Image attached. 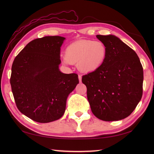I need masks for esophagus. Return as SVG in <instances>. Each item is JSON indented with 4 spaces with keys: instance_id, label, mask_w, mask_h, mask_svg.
<instances>
[{
    "instance_id": "1",
    "label": "esophagus",
    "mask_w": 154,
    "mask_h": 154,
    "mask_svg": "<svg viewBox=\"0 0 154 154\" xmlns=\"http://www.w3.org/2000/svg\"><path fill=\"white\" fill-rule=\"evenodd\" d=\"M78 77H79V81L81 82V79H82V76H81V75H78Z\"/></svg>"
}]
</instances>
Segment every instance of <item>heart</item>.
<instances>
[{
    "mask_svg": "<svg viewBox=\"0 0 154 154\" xmlns=\"http://www.w3.org/2000/svg\"><path fill=\"white\" fill-rule=\"evenodd\" d=\"M107 57V48L101 41L81 40L65 48V64H77L83 73L94 72L103 66Z\"/></svg>",
    "mask_w": 154,
    "mask_h": 154,
    "instance_id": "b5f03b06",
    "label": "heart"
}]
</instances>
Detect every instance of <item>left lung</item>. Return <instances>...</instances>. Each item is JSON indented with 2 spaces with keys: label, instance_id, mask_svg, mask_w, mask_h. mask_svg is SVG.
Here are the masks:
<instances>
[{
  "label": "left lung",
  "instance_id": "1",
  "mask_svg": "<svg viewBox=\"0 0 154 154\" xmlns=\"http://www.w3.org/2000/svg\"><path fill=\"white\" fill-rule=\"evenodd\" d=\"M106 45L107 57L99 69L83 75L91 111L98 119H125L142 97L143 67L136 52L113 35H97Z\"/></svg>",
  "mask_w": 154,
  "mask_h": 154
}]
</instances>
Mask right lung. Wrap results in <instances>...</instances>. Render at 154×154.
Wrapping results in <instances>:
<instances>
[{
    "label": "right lung",
    "instance_id": "add662e5",
    "mask_svg": "<svg viewBox=\"0 0 154 154\" xmlns=\"http://www.w3.org/2000/svg\"><path fill=\"white\" fill-rule=\"evenodd\" d=\"M65 39L58 35L35 39L13 61L10 83L16 106L35 122L60 119L68 95L79 83L77 74H65L59 69Z\"/></svg>",
    "mask_w": 154,
    "mask_h": 154
}]
</instances>
